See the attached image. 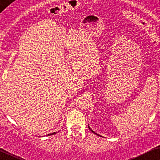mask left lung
Listing matches in <instances>:
<instances>
[{"mask_svg": "<svg viewBox=\"0 0 160 160\" xmlns=\"http://www.w3.org/2000/svg\"><path fill=\"white\" fill-rule=\"evenodd\" d=\"M88 128H89V129H90V130H91V132H93V133H94V134H96V135H99V136H100L99 135H98V134H97V133H95V132H93V131L92 130V129H91L90 128V127H89V126H88ZM100 137H102V136H100Z\"/></svg>", "mask_w": 160, "mask_h": 160, "instance_id": "8db88e82", "label": "left lung"}]
</instances>
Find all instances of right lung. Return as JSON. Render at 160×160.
Returning a JSON list of instances; mask_svg holds the SVG:
<instances>
[{
  "instance_id": "add662e5",
  "label": "right lung",
  "mask_w": 160,
  "mask_h": 160,
  "mask_svg": "<svg viewBox=\"0 0 160 160\" xmlns=\"http://www.w3.org/2000/svg\"><path fill=\"white\" fill-rule=\"evenodd\" d=\"M57 132H53V133H51V134H48V135H55V134H56Z\"/></svg>"
}]
</instances>
